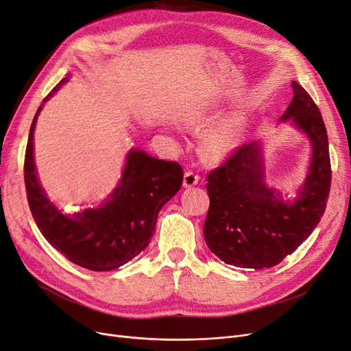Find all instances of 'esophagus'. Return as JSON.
Segmentation results:
<instances>
[{"mask_svg": "<svg viewBox=\"0 0 351 351\" xmlns=\"http://www.w3.org/2000/svg\"><path fill=\"white\" fill-rule=\"evenodd\" d=\"M200 176L195 174L194 171H186L184 174V180H183V186L184 187H193L199 183Z\"/></svg>", "mask_w": 351, "mask_h": 351, "instance_id": "1", "label": "esophagus"}]
</instances>
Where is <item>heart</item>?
<instances>
[{
	"label": "heart",
	"instance_id": "1",
	"mask_svg": "<svg viewBox=\"0 0 351 351\" xmlns=\"http://www.w3.org/2000/svg\"><path fill=\"white\" fill-rule=\"evenodd\" d=\"M241 125L237 121H226L213 128L204 138V151L208 157L223 158L239 145Z\"/></svg>",
	"mask_w": 351,
	"mask_h": 351
}]
</instances>
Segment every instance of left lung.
Wrapping results in <instances>:
<instances>
[{
    "mask_svg": "<svg viewBox=\"0 0 351 351\" xmlns=\"http://www.w3.org/2000/svg\"><path fill=\"white\" fill-rule=\"evenodd\" d=\"M293 97L281 121H291L311 141L313 157L297 197L265 184L258 141L237 147L207 176L210 206L203 234L224 263L263 269L282 262L306 239L326 212L331 186L328 136L319 109L293 80Z\"/></svg>",
    "mask_w": 351,
    "mask_h": 351,
    "instance_id": "left-lung-1",
    "label": "left lung"
}]
</instances>
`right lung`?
Here are the masks:
<instances>
[{
	"instance_id": "add662e5",
	"label": "right lung",
	"mask_w": 351,
	"mask_h": 351,
	"mask_svg": "<svg viewBox=\"0 0 351 351\" xmlns=\"http://www.w3.org/2000/svg\"><path fill=\"white\" fill-rule=\"evenodd\" d=\"M67 80L69 76L62 79L43 102ZM41 106L33 119L24 157L27 200L37 228L54 249L82 268L117 269L149 245L161 207L183 184V168L176 161L132 149L118 187L105 203L73 216L63 215L47 199L36 173L33 138Z\"/></svg>"
}]
</instances>
